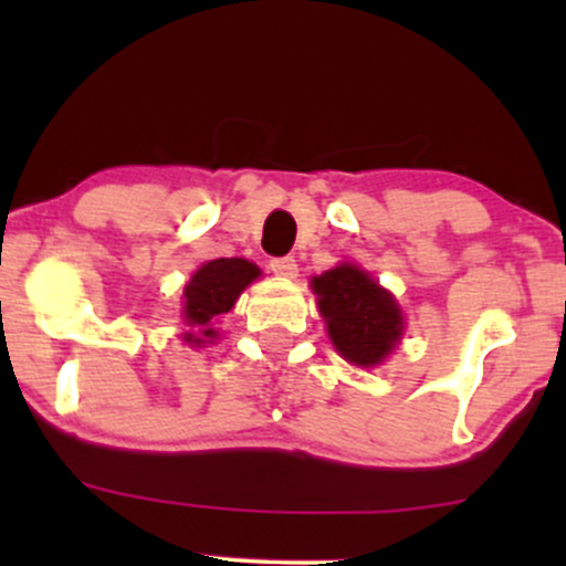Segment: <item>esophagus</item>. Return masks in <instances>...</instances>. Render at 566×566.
Instances as JSON below:
<instances>
[{
  "label": "esophagus",
  "mask_w": 566,
  "mask_h": 566,
  "mask_svg": "<svg viewBox=\"0 0 566 566\" xmlns=\"http://www.w3.org/2000/svg\"><path fill=\"white\" fill-rule=\"evenodd\" d=\"M269 269L274 271L276 276H287V279L297 276V261H295V258H290V255H284V258H274V261L269 263Z\"/></svg>",
  "instance_id": "34e87169"
}]
</instances>
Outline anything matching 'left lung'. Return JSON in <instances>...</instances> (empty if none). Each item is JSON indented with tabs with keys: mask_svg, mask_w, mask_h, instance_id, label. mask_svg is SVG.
<instances>
[{
	"mask_svg": "<svg viewBox=\"0 0 566 566\" xmlns=\"http://www.w3.org/2000/svg\"><path fill=\"white\" fill-rule=\"evenodd\" d=\"M311 287L319 295V311L337 354L350 365H380L401 335V311L394 297L367 271L348 263L314 276Z\"/></svg>",
	"mask_w": 566,
	"mask_h": 566,
	"instance_id": "left-lung-1",
	"label": "left lung"
}]
</instances>
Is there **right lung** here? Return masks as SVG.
<instances>
[{"label":"right lung","instance_id":"1","mask_svg":"<svg viewBox=\"0 0 566 566\" xmlns=\"http://www.w3.org/2000/svg\"><path fill=\"white\" fill-rule=\"evenodd\" d=\"M258 276H261L258 265L242 261V258H218V261L201 265L184 290L186 324L197 329V333H186V343L199 346L205 337L207 340L216 337L218 333L212 329V322L220 314H229L242 290Z\"/></svg>","mask_w":566,"mask_h":566}]
</instances>
